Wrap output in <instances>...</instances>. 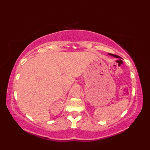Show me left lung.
I'll return each mask as SVG.
<instances>
[{"label":"left lung","mask_w":150,"mask_h":150,"mask_svg":"<svg viewBox=\"0 0 150 150\" xmlns=\"http://www.w3.org/2000/svg\"><path fill=\"white\" fill-rule=\"evenodd\" d=\"M109 55H111V56H113L114 57H115V58H119V57L118 55H113V54H111V53H109Z\"/></svg>","instance_id":"left-lung-1"}]
</instances>
